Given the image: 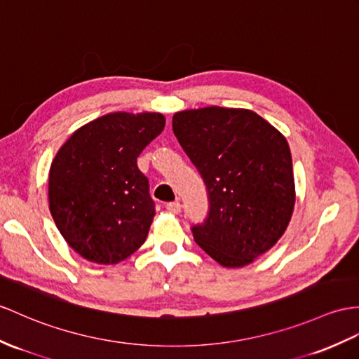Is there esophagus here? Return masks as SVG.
Returning a JSON list of instances; mask_svg holds the SVG:
<instances>
[{
    "instance_id": "obj_1",
    "label": "esophagus",
    "mask_w": 359,
    "mask_h": 359,
    "mask_svg": "<svg viewBox=\"0 0 359 359\" xmlns=\"http://www.w3.org/2000/svg\"><path fill=\"white\" fill-rule=\"evenodd\" d=\"M165 208H168L170 213H173V215H178V213L181 212V204L178 203V201H177V203H169L168 205H165Z\"/></svg>"
}]
</instances>
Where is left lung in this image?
Returning <instances> with one entry per match:
<instances>
[{"mask_svg":"<svg viewBox=\"0 0 359 359\" xmlns=\"http://www.w3.org/2000/svg\"><path fill=\"white\" fill-rule=\"evenodd\" d=\"M172 128L208 191L207 221L191 229L195 242L225 268L250 265L276 245L294 212L285 135L243 108L180 111Z\"/></svg>","mask_w":359,"mask_h":359,"instance_id":"obj_1","label":"left lung"}]
</instances>
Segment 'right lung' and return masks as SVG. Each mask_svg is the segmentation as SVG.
<instances>
[{"label":"right lung","mask_w":359,"mask_h":359,"mask_svg":"<svg viewBox=\"0 0 359 359\" xmlns=\"http://www.w3.org/2000/svg\"><path fill=\"white\" fill-rule=\"evenodd\" d=\"M164 125L160 112H111L74 130L57 151L50 213L79 256L116 265L144 243L155 208L137 158Z\"/></svg>","instance_id":"right-lung-1"}]
</instances>
